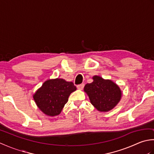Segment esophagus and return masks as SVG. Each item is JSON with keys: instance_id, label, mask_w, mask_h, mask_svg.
I'll use <instances>...</instances> for the list:
<instances>
[{"instance_id": "1", "label": "esophagus", "mask_w": 154, "mask_h": 154, "mask_svg": "<svg viewBox=\"0 0 154 154\" xmlns=\"http://www.w3.org/2000/svg\"><path fill=\"white\" fill-rule=\"evenodd\" d=\"M85 86V84L82 83V84H80V85H77V89H79V90H82Z\"/></svg>"}]
</instances>
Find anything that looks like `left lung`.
Instances as JSON below:
<instances>
[{
    "mask_svg": "<svg viewBox=\"0 0 154 154\" xmlns=\"http://www.w3.org/2000/svg\"><path fill=\"white\" fill-rule=\"evenodd\" d=\"M93 79V82L86 84L84 87L91 104L102 112L112 109L122 95L119 87L112 81L104 80L99 76H94Z\"/></svg>",
    "mask_w": 154,
    "mask_h": 154,
    "instance_id": "obj_1",
    "label": "left lung"
}]
</instances>
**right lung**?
I'll use <instances>...</instances> for the list:
<instances>
[{
  "label": "right lung",
  "instance_id": "obj_1",
  "mask_svg": "<svg viewBox=\"0 0 154 154\" xmlns=\"http://www.w3.org/2000/svg\"><path fill=\"white\" fill-rule=\"evenodd\" d=\"M76 89L72 82H67L63 79H51L45 81L33 97L42 112L54 116L60 114L70 94Z\"/></svg>",
  "mask_w": 154,
  "mask_h": 154
}]
</instances>
